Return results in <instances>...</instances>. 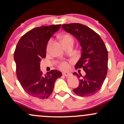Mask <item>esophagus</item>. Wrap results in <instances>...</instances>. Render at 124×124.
I'll list each match as a JSON object with an SVG mask.
<instances>
[{"label": "esophagus", "mask_w": 124, "mask_h": 124, "mask_svg": "<svg viewBox=\"0 0 124 124\" xmlns=\"http://www.w3.org/2000/svg\"><path fill=\"white\" fill-rule=\"evenodd\" d=\"M62 75L65 76H69L71 75V73H69V72H62Z\"/></svg>", "instance_id": "1"}]
</instances>
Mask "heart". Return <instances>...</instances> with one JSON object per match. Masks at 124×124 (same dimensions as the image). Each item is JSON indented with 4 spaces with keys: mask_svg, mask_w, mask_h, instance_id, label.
I'll return each instance as SVG.
<instances>
[{
    "mask_svg": "<svg viewBox=\"0 0 124 124\" xmlns=\"http://www.w3.org/2000/svg\"><path fill=\"white\" fill-rule=\"evenodd\" d=\"M61 40H62V42H63V44H65V43H66V42H69V41H73V38H72V37H70V35H69L68 34H65V35H62V36L61 37ZM51 44H52V41H50L49 42H48V44L47 45V48H46L47 51L49 49V48H50ZM59 67H60V68L61 69L65 70V69H67L69 68V65L68 62H63L60 64V66H59Z\"/></svg>",
    "mask_w": 124,
    "mask_h": 124,
    "instance_id": "b5f03b06",
    "label": "heart"
}]
</instances>
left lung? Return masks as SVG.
<instances>
[{
	"instance_id": "left-lung-1",
	"label": "left lung",
	"mask_w": 124,
	"mask_h": 124,
	"mask_svg": "<svg viewBox=\"0 0 124 124\" xmlns=\"http://www.w3.org/2000/svg\"><path fill=\"white\" fill-rule=\"evenodd\" d=\"M62 28L80 44L81 56L75 68H82L86 72L83 76L80 73H73L80 78L74 93L82 97L92 96L100 90L107 73L108 51L104 42L95 31L82 24H66Z\"/></svg>"
}]
</instances>
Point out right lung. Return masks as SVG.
Instances as JSON below:
<instances>
[{
    "label": "right lung",
    "mask_w": 124,
    "mask_h": 124,
    "mask_svg": "<svg viewBox=\"0 0 124 124\" xmlns=\"http://www.w3.org/2000/svg\"><path fill=\"white\" fill-rule=\"evenodd\" d=\"M61 25L33 28L25 34L17 44L14 53L17 77L25 92L31 96L47 99L53 91L55 81L62 76L57 70H52L44 75L40 70V62L46 57L48 41Z\"/></svg>",
    "instance_id": "1"
}]
</instances>
